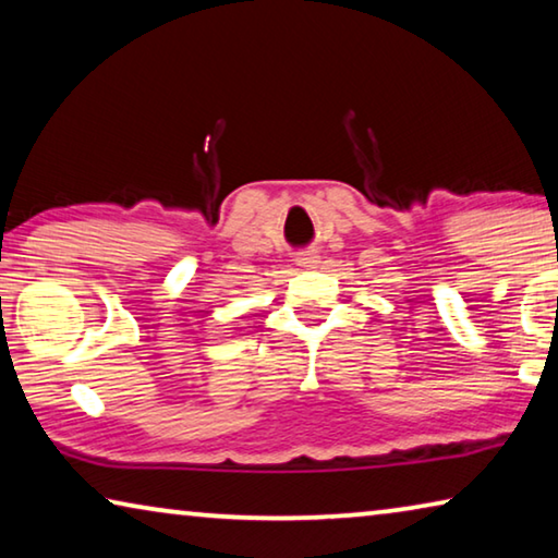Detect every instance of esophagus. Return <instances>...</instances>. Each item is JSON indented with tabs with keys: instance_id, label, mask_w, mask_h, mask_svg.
Masks as SVG:
<instances>
[{
	"instance_id": "obj_1",
	"label": "esophagus",
	"mask_w": 558,
	"mask_h": 558,
	"mask_svg": "<svg viewBox=\"0 0 558 558\" xmlns=\"http://www.w3.org/2000/svg\"><path fill=\"white\" fill-rule=\"evenodd\" d=\"M315 260H317V256H315L313 251H302L300 256H298V263H300V266H313Z\"/></svg>"
}]
</instances>
